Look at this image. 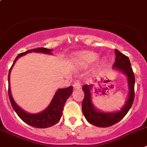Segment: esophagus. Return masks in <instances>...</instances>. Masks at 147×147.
I'll return each instance as SVG.
<instances>
[{
    "label": "esophagus",
    "mask_w": 147,
    "mask_h": 147,
    "mask_svg": "<svg viewBox=\"0 0 147 147\" xmlns=\"http://www.w3.org/2000/svg\"><path fill=\"white\" fill-rule=\"evenodd\" d=\"M73 87L75 89H79L81 88V84H80V83H79L78 81H76L75 83H74Z\"/></svg>",
    "instance_id": "34e87169"
}]
</instances>
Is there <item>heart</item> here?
I'll use <instances>...</instances> for the list:
<instances>
[{"instance_id":"obj_1","label":"heart","mask_w":147,"mask_h":147,"mask_svg":"<svg viewBox=\"0 0 147 147\" xmlns=\"http://www.w3.org/2000/svg\"><path fill=\"white\" fill-rule=\"evenodd\" d=\"M98 58V53L94 51H83L78 54V59L81 64L88 65L89 64L94 62Z\"/></svg>"}]
</instances>
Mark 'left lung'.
<instances>
[{
  "mask_svg": "<svg viewBox=\"0 0 147 147\" xmlns=\"http://www.w3.org/2000/svg\"><path fill=\"white\" fill-rule=\"evenodd\" d=\"M115 61L113 64L114 68L121 70L123 73L127 76L128 86H129V94L128 98L125 103V105L121 109V110L114 113L110 112H100L94 108L91 102L90 96V86L84 85L83 90H84L85 96L82 103V109L83 113L88 122L98 127H106L112 125L115 123H118L128 112L134 103L135 97V76L134 71L131 67V61L129 58L125 54L115 49Z\"/></svg>",
  "mask_w": 147,
  "mask_h": 147,
  "instance_id": "8db88e82",
  "label": "left lung"
}]
</instances>
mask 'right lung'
Listing matches in <instances>:
<instances>
[{"mask_svg":"<svg viewBox=\"0 0 147 147\" xmlns=\"http://www.w3.org/2000/svg\"><path fill=\"white\" fill-rule=\"evenodd\" d=\"M51 49H46V48H38V49H31V50L27 51L20 53L16 57V58L15 59L9 72V78H8V80H9V96L12 107L14 109L18 116L24 123L32 126V127H38V128H46V127L54 125L55 124H57L59 121L61 115H62V111L63 109H64V104H65L67 98H69V96L72 94L73 87L69 86V87L66 88L59 89L57 93H56V94H55L54 97L52 99L49 106L44 111H42V112L38 114H29L24 112V110H22L20 107L17 106L15 101H13L11 94L9 77H10V72L11 70L12 67H13V65L19 57H22V56L26 54V53H30V52L32 51L38 52V53L40 52V53L50 54V53H51Z\"/></svg>","mask_w":147,"mask_h":147,"instance_id":"right-lung-1","label":"right lung"}]
</instances>
